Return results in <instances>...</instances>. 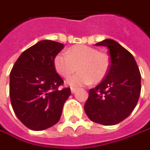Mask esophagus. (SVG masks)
<instances>
[{
    "mask_svg": "<svg viewBox=\"0 0 150 150\" xmlns=\"http://www.w3.org/2000/svg\"><path fill=\"white\" fill-rule=\"evenodd\" d=\"M71 93H75V91H76V88H71Z\"/></svg>",
    "mask_w": 150,
    "mask_h": 150,
    "instance_id": "obj_1",
    "label": "esophagus"
}]
</instances>
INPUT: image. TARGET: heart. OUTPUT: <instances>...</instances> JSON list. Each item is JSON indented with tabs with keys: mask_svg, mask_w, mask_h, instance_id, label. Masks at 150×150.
I'll use <instances>...</instances> for the list:
<instances>
[{
	"mask_svg": "<svg viewBox=\"0 0 150 150\" xmlns=\"http://www.w3.org/2000/svg\"><path fill=\"white\" fill-rule=\"evenodd\" d=\"M55 70L67 78L76 69L79 72L67 79L71 86H83L92 82L99 83L106 77L110 68V58L105 52L86 45L73 46L65 52H59L54 57Z\"/></svg>",
	"mask_w": 150,
	"mask_h": 150,
	"instance_id": "obj_1",
	"label": "heart"
}]
</instances>
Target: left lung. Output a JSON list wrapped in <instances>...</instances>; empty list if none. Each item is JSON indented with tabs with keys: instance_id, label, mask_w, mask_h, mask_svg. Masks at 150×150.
<instances>
[{
	"instance_id": "left-lung-1",
	"label": "left lung",
	"mask_w": 150,
	"mask_h": 150,
	"mask_svg": "<svg viewBox=\"0 0 150 150\" xmlns=\"http://www.w3.org/2000/svg\"><path fill=\"white\" fill-rule=\"evenodd\" d=\"M108 48L109 71L104 79L88 91L84 112L93 122L112 126L130 116L139 100L141 75L132 54L112 39L95 44Z\"/></svg>"
}]
</instances>
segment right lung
<instances>
[{
  "label": "right lung",
  "instance_id": "obj_1",
  "mask_svg": "<svg viewBox=\"0 0 150 150\" xmlns=\"http://www.w3.org/2000/svg\"><path fill=\"white\" fill-rule=\"evenodd\" d=\"M64 47L61 42L42 40L19 56L10 74V96L20 122L33 131L57 124L71 88L60 89L63 79L57 73L54 57Z\"/></svg>",
  "mask_w": 150,
  "mask_h": 150
}]
</instances>
